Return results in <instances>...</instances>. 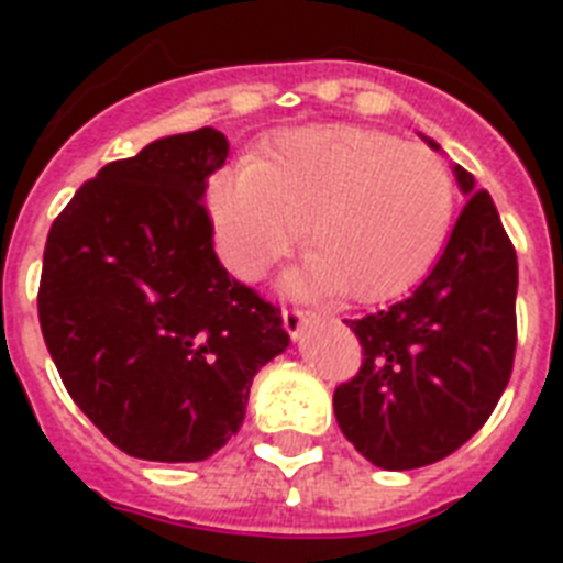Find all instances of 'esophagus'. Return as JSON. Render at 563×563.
Segmentation results:
<instances>
[{"mask_svg":"<svg viewBox=\"0 0 563 563\" xmlns=\"http://www.w3.org/2000/svg\"><path fill=\"white\" fill-rule=\"evenodd\" d=\"M309 321H312V312H307V309H298V307L283 309V327H286V333H289L291 339H298Z\"/></svg>","mask_w":563,"mask_h":563,"instance_id":"obj_1","label":"esophagus"}]
</instances>
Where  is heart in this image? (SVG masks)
I'll use <instances>...</instances> for the list:
<instances>
[{"mask_svg":"<svg viewBox=\"0 0 563 563\" xmlns=\"http://www.w3.org/2000/svg\"><path fill=\"white\" fill-rule=\"evenodd\" d=\"M453 178L423 145L351 125L286 131L263 161L216 175L207 192L221 260L260 280L307 228L291 289L383 300L409 289L444 245Z\"/></svg>","mask_w":563,"mask_h":563,"instance_id":"heart-1","label":"heart"}]
</instances>
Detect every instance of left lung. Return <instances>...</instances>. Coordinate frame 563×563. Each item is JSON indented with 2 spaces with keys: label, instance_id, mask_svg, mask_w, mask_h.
Returning <instances> with one entry per match:
<instances>
[{
  "label": "left lung",
  "instance_id": "1",
  "mask_svg": "<svg viewBox=\"0 0 563 563\" xmlns=\"http://www.w3.org/2000/svg\"><path fill=\"white\" fill-rule=\"evenodd\" d=\"M455 180L467 203L432 272L391 307L347 321L362 368L335 388V420L383 471L455 453L490 418L515 368V245L471 172L455 166Z\"/></svg>",
  "mask_w": 563,
  "mask_h": 563
}]
</instances>
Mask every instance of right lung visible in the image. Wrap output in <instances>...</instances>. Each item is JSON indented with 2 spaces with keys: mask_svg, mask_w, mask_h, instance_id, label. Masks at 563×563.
I'll list each match as a JSON object with an SVG mask.
<instances>
[{
  "mask_svg": "<svg viewBox=\"0 0 563 563\" xmlns=\"http://www.w3.org/2000/svg\"><path fill=\"white\" fill-rule=\"evenodd\" d=\"M216 128L154 140L52 221L37 312L78 409L122 453L203 462L236 435L254 374L289 347L280 309L212 251Z\"/></svg>",
  "mask_w": 563,
  "mask_h": 563,
  "instance_id": "add662e5",
  "label": "right lung"
}]
</instances>
